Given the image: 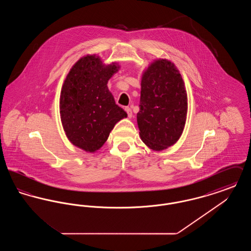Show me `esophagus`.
Masks as SVG:
<instances>
[{"instance_id": "obj_1", "label": "esophagus", "mask_w": 251, "mask_h": 251, "mask_svg": "<svg viewBox=\"0 0 251 251\" xmlns=\"http://www.w3.org/2000/svg\"><path fill=\"white\" fill-rule=\"evenodd\" d=\"M125 111L127 112V114H128V117L131 119V117H132V112H131V108L126 107L125 108Z\"/></svg>"}]
</instances>
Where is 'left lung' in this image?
Instances as JSON below:
<instances>
[{"instance_id": "8db88e82", "label": "left lung", "mask_w": 251, "mask_h": 251, "mask_svg": "<svg viewBox=\"0 0 251 251\" xmlns=\"http://www.w3.org/2000/svg\"><path fill=\"white\" fill-rule=\"evenodd\" d=\"M139 107V134L150 149L160 151L179 140L186 121L187 94L172 62L155 60L144 72Z\"/></svg>"}]
</instances>
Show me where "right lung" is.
Segmentation results:
<instances>
[{
    "instance_id": "1",
    "label": "right lung",
    "mask_w": 251,
    "mask_h": 251,
    "mask_svg": "<svg viewBox=\"0 0 251 251\" xmlns=\"http://www.w3.org/2000/svg\"><path fill=\"white\" fill-rule=\"evenodd\" d=\"M119 69L117 63L104 65L96 54L86 55L73 65L62 86L60 117L64 131L74 146L87 152L100 149L117 122L127 118L107 87Z\"/></svg>"
}]
</instances>
